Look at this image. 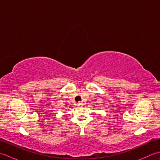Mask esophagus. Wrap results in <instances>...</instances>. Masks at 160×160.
Masks as SVG:
<instances>
[{"label": "esophagus", "instance_id": "esophagus-1", "mask_svg": "<svg viewBox=\"0 0 160 160\" xmlns=\"http://www.w3.org/2000/svg\"><path fill=\"white\" fill-rule=\"evenodd\" d=\"M82 102H78V106H82Z\"/></svg>", "mask_w": 160, "mask_h": 160}]
</instances>
